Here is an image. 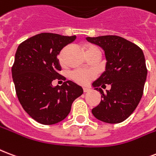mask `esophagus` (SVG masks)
<instances>
[{
  "instance_id": "34e87169",
  "label": "esophagus",
  "mask_w": 156,
  "mask_h": 156,
  "mask_svg": "<svg viewBox=\"0 0 156 156\" xmlns=\"http://www.w3.org/2000/svg\"><path fill=\"white\" fill-rule=\"evenodd\" d=\"M90 91V88H87V87H83V92H88Z\"/></svg>"
}]
</instances>
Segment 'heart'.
Instances as JSON below:
<instances>
[{"label":"heart","mask_w":156,"mask_h":156,"mask_svg":"<svg viewBox=\"0 0 156 156\" xmlns=\"http://www.w3.org/2000/svg\"><path fill=\"white\" fill-rule=\"evenodd\" d=\"M85 49H86L87 55L88 54H99L101 55V49L99 46L94 44H86L85 46ZM64 52L65 50H63L62 51L60 52L59 55V63L61 65H65V59H64ZM70 77L73 79L75 83L80 85H86L90 82V81L93 78L94 75L93 73L90 72V71H87V70L83 69H77L73 71Z\"/></svg>","instance_id":"b5f03b06"}]
</instances>
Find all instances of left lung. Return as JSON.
I'll use <instances>...</instances> for the list:
<instances>
[{
  "label": "left lung",
  "instance_id": "1",
  "mask_svg": "<svg viewBox=\"0 0 156 156\" xmlns=\"http://www.w3.org/2000/svg\"><path fill=\"white\" fill-rule=\"evenodd\" d=\"M104 49L106 69L93 83L102 100L91 112L97 119L119 123L128 119L138 105L143 95L147 69L142 50L127 39L115 35L87 37ZM110 85L105 94L99 87Z\"/></svg>",
  "mask_w": 156,
  "mask_h": 156
}]
</instances>
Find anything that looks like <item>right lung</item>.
<instances>
[{"label":"right lung","instance_id":"1","mask_svg":"<svg viewBox=\"0 0 156 156\" xmlns=\"http://www.w3.org/2000/svg\"><path fill=\"white\" fill-rule=\"evenodd\" d=\"M75 38L42 33L18 46L12 66L15 91L23 110L38 123L51 125L65 119L73 101L83 93V88L72 81L60 87L51 83L63 78L57 55Z\"/></svg>","mask_w":156,"mask_h":156}]
</instances>
